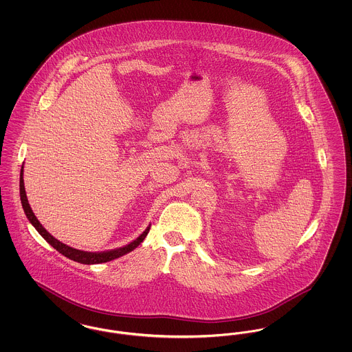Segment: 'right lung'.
Wrapping results in <instances>:
<instances>
[{"mask_svg": "<svg viewBox=\"0 0 352 352\" xmlns=\"http://www.w3.org/2000/svg\"><path fill=\"white\" fill-rule=\"evenodd\" d=\"M19 195H21V203H22V207H23V211H25L26 217L30 220V223L33 224L35 230L41 234V236L50 244L51 247H54L59 253H62L63 256H66V257L76 261V263H80V264H87V265H89V264H101V263H107V261L118 258V257H121V256L133 251L134 248H137L144 241V239L146 237V234H149V230H151V227H148L144 231V234H141L140 237H137L131 244H128V245H125L122 248L115 250V251L100 252V253L78 251V250H74V248L68 247L66 244L60 243L54 236H51L42 227V224L38 221V219L35 218L33 210H32V207H30V204L28 201V198H26V191H25V184H23V166L21 168V175H19Z\"/></svg>", "mask_w": 352, "mask_h": 352, "instance_id": "add662e5", "label": "right lung"}]
</instances>
